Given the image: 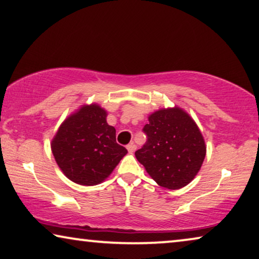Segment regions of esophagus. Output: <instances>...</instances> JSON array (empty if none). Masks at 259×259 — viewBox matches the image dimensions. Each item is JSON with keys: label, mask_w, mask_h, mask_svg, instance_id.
<instances>
[{"label": "esophagus", "mask_w": 259, "mask_h": 259, "mask_svg": "<svg viewBox=\"0 0 259 259\" xmlns=\"http://www.w3.org/2000/svg\"><path fill=\"white\" fill-rule=\"evenodd\" d=\"M126 149H128L129 153H133V152H135V150H136V145H135L134 143H130V144L126 146Z\"/></svg>", "instance_id": "34e87169"}]
</instances>
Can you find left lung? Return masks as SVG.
I'll list each match as a JSON object with an SVG mask.
<instances>
[{"label":"left lung","mask_w":259,"mask_h":259,"mask_svg":"<svg viewBox=\"0 0 259 259\" xmlns=\"http://www.w3.org/2000/svg\"><path fill=\"white\" fill-rule=\"evenodd\" d=\"M148 141L135 152L149 176L161 187H185L201 168L206 144L196 123L181 108L154 111L143 128Z\"/></svg>","instance_id":"1"}]
</instances>
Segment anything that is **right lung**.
Segmentation results:
<instances>
[{"label":"right lung","instance_id":"add662e5","mask_svg":"<svg viewBox=\"0 0 259 259\" xmlns=\"http://www.w3.org/2000/svg\"><path fill=\"white\" fill-rule=\"evenodd\" d=\"M107 111L86 105L61 123L51 143L58 166L69 180L94 186L107 179L128 153L116 143V130L107 123Z\"/></svg>","mask_w":259,"mask_h":259}]
</instances>
